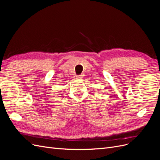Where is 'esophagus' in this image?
Masks as SVG:
<instances>
[{
    "mask_svg": "<svg viewBox=\"0 0 160 160\" xmlns=\"http://www.w3.org/2000/svg\"><path fill=\"white\" fill-rule=\"evenodd\" d=\"M82 77H83V75H77V77H76V79H81Z\"/></svg>",
    "mask_w": 160,
    "mask_h": 160,
    "instance_id": "34e87169",
    "label": "esophagus"
}]
</instances>
